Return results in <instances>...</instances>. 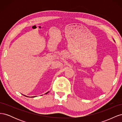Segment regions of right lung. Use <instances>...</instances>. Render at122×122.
<instances>
[{"mask_svg": "<svg viewBox=\"0 0 122 122\" xmlns=\"http://www.w3.org/2000/svg\"><path fill=\"white\" fill-rule=\"evenodd\" d=\"M48 92H47V93H46L45 94H47V93H48ZM24 96H25V95H24ZM26 97H27V96H26Z\"/></svg>", "mask_w": 122, "mask_h": 122, "instance_id": "1", "label": "right lung"}]
</instances>
